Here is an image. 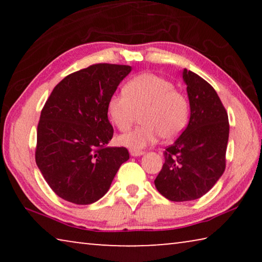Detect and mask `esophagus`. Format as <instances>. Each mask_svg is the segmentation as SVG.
Returning <instances> with one entry per match:
<instances>
[{"label":"esophagus","instance_id":"1","mask_svg":"<svg viewBox=\"0 0 262 262\" xmlns=\"http://www.w3.org/2000/svg\"><path fill=\"white\" fill-rule=\"evenodd\" d=\"M129 154L132 155L133 157H137V156H142V155L144 154V151H142V150H134V149H130V150H129Z\"/></svg>","mask_w":262,"mask_h":262}]
</instances>
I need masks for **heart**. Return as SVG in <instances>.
<instances>
[{
  "label": "heart",
  "mask_w": 262,
  "mask_h": 262,
  "mask_svg": "<svg viewBox=\"0 0 262 262\" xmlns=\"http://www.w3.org/2000/svg\"><path fill=\"white\" fill-rule=\"evenodd\" d=\"M144 125L119 136V143L140 150L157 143L163 136L172 140L184 129L189 117V103L173 83L156 74L137 75L122 92L110 97L107 114L118 129H129L137 112H142Z\"/></svg>",
  "instance_id": "b5f03b06"
}]
</instances>
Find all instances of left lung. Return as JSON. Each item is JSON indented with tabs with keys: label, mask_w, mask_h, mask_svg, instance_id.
<instances>
[{
	"label": "left lung",
	"mask_w": 262,
	"mask_h": 262,
	"mask_svg": "<svg viewBox=\"0 0 262 262\" xmlns=\"http://www.w3.org/2000/svg\"><path fill=\"white\" fill-rule=\"evenodd\" d=\"M190 118L186 129L164 151L165 162L155 186L170 201L201 198L225 170L229 140L228 113L209 83L184 69Z\"/></svg>",
	"instance_id": "obj_1"
}]
</instances>
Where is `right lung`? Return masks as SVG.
<instances>
[{
  "instance_id": "add662e5",
  "label": "right lung",
  "mask_w": 262,
  "mask_h": 262,
  "mask_svg": "<svg viewBox=\"0 0 262 262\" xmlns=\"http://www.w3.org/2000/svg\"><path fill=\"white\" fill-rule=\"evenodd\" d=\"M130 66L97 63L66 76L53 89L37 129L35 163L56 195L90 205L107 193L122 163L123 147L113 137L107 103Z\"/></svg>"
}]
</instances>
